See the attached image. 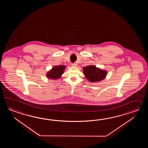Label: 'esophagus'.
Instances as JSON below:
<instances>
[{
	"mask_svg": "<svg viewBox=\"0 0 148 148\" xmlns=\"http://www.w3.org/2000/svg\"><path fill=\"white\" fill-rule=\"evenodd\" d=\"M71 66H75V67H76L77 66V64H76L75 63H73L71 64Z\"/></svg>",
	"mask_w": 148,
	"mask_h": 148,
	"instance_id": "34e87169",
	"label": "esophagus"
}]
</instances>
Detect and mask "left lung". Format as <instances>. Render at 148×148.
Here are the masks:
<instances>
[{
    "mask_svg": "<svg viewBox=\"0 0 148 148\" xmlns=\"http://www.w3.org/2000/svg\"><path fill=\"white\" fill-rule=\"evenodd\" d=\"M85 77L91 82H98L103 80L107 75V71L97 68L94 66H88L83 68Z\"/></svg>",
    "mask_w": 148,
    "mask_h": 148,
    "instance_id": "obj_1",
    "label": "left lung"
}]
</instances>
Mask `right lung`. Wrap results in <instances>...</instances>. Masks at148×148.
<instances>
[{
	"mask_svg": "<svg viewBox=\"0 0 148 148\" xmlns=\"http://www.w3.org/2000/svg\"><path fill=\"white\" fill-rule=\"evenodd\" d=\"M65 69L66 66L62 65L53 66L52 69L47 73V78L58 79L63 74Z\"/></svg>",
	"mask_w": 148,
	"mask_h": 148,
	"instance_id": "right-lung-1",
	"label": "right lung"
}]
</instances>
